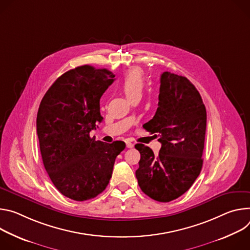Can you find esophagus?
Listing matches in <instances>:
<instances>
[{"label": "esophagus", "mask_w": 250, "mask_h": 250, "mask_svg": "<svg viewBox=\"0 0 250 250\" xmlns=\"http://www.w3.org/2000/svg\"><path fill=\"white\" fill-rule=\"evenodd\" d=\"M125 143H126V147L127 148H133L134 147V144L131 143L130 141H125Z\"/></svg>", "instance_id": "34e87169"}]
</instances>
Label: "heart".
Returning <instances> with one entry per match:
<instances>
[{"label":"heart","instance_id":"b5f03b06","mask_svg":"<svg viewBox=\"0 0 250 250\" xmlns=\"http://www.w3.org/2000/svg\"><path fill=\"white\" fill-rule=\"evenodd\" d=\"M144 85L142 70L139 67L129 69L123 77L122 89L128 98H133L137 94H141Z\"/></svg>","mask_w":250,"mask_h":250}]
</instances>
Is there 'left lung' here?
<instances>
[{
  "label": "left lung",
  "instance_id": "left-lung-1",
  "mask_svg": "<svg viewBox=\"0 0 250 250\" xmlns=\"http://www.w3.org/2000/svg\"><path fill=\"white\" fill-rule=\"evenodd\" d=\"M160 82L156 114L143 128L159 137L162 147L155 155L143 144L135 145L141 155L136 178L147 196L168 203L184 195L201 173L207 111L187 77L165 71Z\"/></svg>",
  "mask_w": 250,
  "mask_h": 250
}]
</instances>
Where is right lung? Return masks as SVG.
I'll return each mask as SVG.
<instances>
[{
  "label": "right lung",
  "instance_id": "obj_1",
  "mask_svg": "<svg viewBox=\"0 0 250 250\" xmlns=\"http://www.w3.org/2000/svg\"><path fill=\"white\" fill-rule=\"evenodd\" d=\"M115 75L106 68L81 65L61 75L44 94L37 116V133L44 168L62 195L83 202L107 187L116 157L125 143L90 137L103 117L100 98Z\"/></svg>",
  "mask_w": 250,
  "mask_h": 250
}]
</instances>
